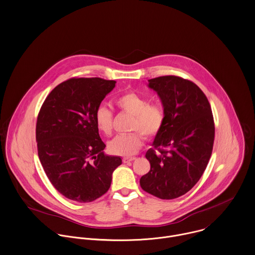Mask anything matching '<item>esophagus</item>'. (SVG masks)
<instances>
[{
	"label": "esophagus",
	"mask_w": 255,
	"mask_h": 255,
	"mask_svg": "<svg viewBox=\"0 0 255 255\" xmlns=\"http://www.w3.org/2000/svg\"><path fill=\"white\" fill-rule=\"evenodd\" d=\"M135 159H136L135 157H124L123 161H124V163H129V162H132Z\"/></svg>",
	"instance_id": "obj_1"
}]
</instances>
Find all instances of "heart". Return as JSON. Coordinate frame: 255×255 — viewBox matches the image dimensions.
Segmentation results:
<instances>
[{"mask_svg": "<svg viewBox=\"0 0 255 255\" xmlns=\"http://www.w3.org/2000/svg\"><path fill=\"white\" fill-rule=\"evenodd\" d=\"M116 104L120 109L134 117L130 128L136 131L115 136L109 141L108 149L115 155L130 156L136 153L143 144V137L140 132L149 138L160 130L164 122V113L159 106L148 105L145 98L132 92L120 96L116 100ZM94 120L97 128L101 132L106 135L111 134L114 117L113 112L107 106H98L94 114Z\"/></svg>", "mask_w": 255, "mask_h": 255, "instance_id": "1", "label": "heart"}]
</instances>
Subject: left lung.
I'll use <instances>...</instances> for the list:
<instances>
[{
  "instance_id": "obj_1",
  "label": "left lung",
  "mask_w": 255,
  "mask_h": 255,
  "mask_svg": "<svg viewBox=\"0 0 255 255\" xmlns=\"http://www.w3.org/2000/svg\"><path fill=\"white\" fill-rule=\"evenodd\" d=\"M147 86L161 100L164 122L154 148L145 154L150 170L139 183L145 192L171 200L190 191L206 169L215 138L214 118L207 97L189 80L162 76Z\"/></svg>"
}]
</instances>
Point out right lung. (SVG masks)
Listing matches in <instances>:
<instances>
[{"instance_id":"right-lung-1","label":"right lung","mask_w":255,"mask_h":255,"mask_svg":"<svg viewBox=\"0 0 255 255\" xmlns=\"http://www.w3.org/2000/svg\"><path fill=\"white\" fill-rule=\"evenodd\" d=\"M116 81L71 78L45 99L36 123L37 152L54 188L67 199L89 203L110 188L120 156L107 155L94 114Z\"/></svg>"}]
</instances>
